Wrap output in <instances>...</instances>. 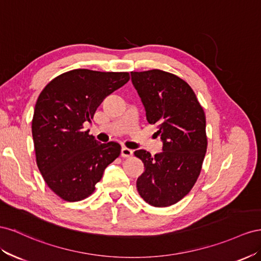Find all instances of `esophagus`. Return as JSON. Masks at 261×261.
Returning <instances> with one entry per match:
<instances>
[{
	"mask_svg": "<svg viewBox=\"0 0 261 261\" xmlns=\"http://www.w3.org/2000/svg\"><path fill=\"white\" fill-rule=\"evenodd\" d=\"M133 154V151L130 150L128 147H122L121 148V156L122 158H130V156Z\"/></svg>",
	"mask_w": 261,
	"mask_h": 261,
	"instance_id": "34e87169",
	"label": "esophagus"
}]
</instances>
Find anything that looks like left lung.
Returning a JSON list of instances; mask_svg holds the SVG:
<instances>
[{
  "mask_svg": "<svg viewBox=\"0 0 261 261\" xmlns=\"http://www.w3.org/2000/svg\"><path fill=\"white\" fill-rule=\"evenodd\" d=\"M131 81L163 142V151L154 156L135 152L144 164L137 189L148 204L169 206L188 195L200 175L207 145L204 111L192 88L172 73L131 72Z\"/></svg>",
  "mask_w": 261,
  "mask_h": 261,
  "instance_id": "obj_1",
  "label": "left lung"
}]
</instances>
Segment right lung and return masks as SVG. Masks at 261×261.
I'll use <instances>...</instances> for the list:
<instances>
[{
  "mask_svg": "<svg viewBox=\"0 0 261 261\" xmlns=\"http://www.w3.org/2000/svg\"><path fill=\"white\" fill-rule=\"evenodd\" d=\"M128 72L76 69L52 80L37 99L32 132L37 165L56 195L69 202L91 196L103 170L120 155L117 142L100 143L83 130Z\"/></svg>",
  "mask_w": 261,
  "mask_h": 261,
  "instance_id": "1",
  "label": "right lung"
}]
</instances>
